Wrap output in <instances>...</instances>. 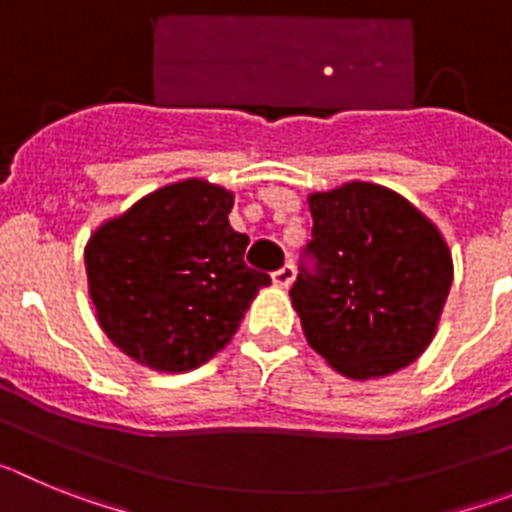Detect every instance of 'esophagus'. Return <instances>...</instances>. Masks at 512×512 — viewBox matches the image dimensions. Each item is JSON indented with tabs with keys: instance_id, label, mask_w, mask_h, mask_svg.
Here are the masks:
<instances>
[{
	"instance_id": "34e87169",
	"label": "esophagus",
	"mask_w": 512,
	"mask_h": 512,
	"mask_svg": "<svg viewBox=\"0 0 512 512\" xmlns=\"http://www.w3.org/2000/svg\"><path fill=\"white\" fill-rule=\"evenodd\" d=\"M271 279H274V284H277V287H289V284L295 282V266L284 264L282 269H277L274 274H271Z\"/></svg>"
}]
</instances>
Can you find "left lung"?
<instances>
[{
	"instance_id": "1",
	"label": "left lung",
	"mask_w": 512,
	"mask_h": 512,
	"mask_svg": "<svg viewBox=\"0 0 512 512\" xmlns=\"http://www.w3.org/2000/svg\"><path fill=\"white\" fill-rule=\"evenodd\" d=\"M310 212L289 289L307 343L351 379L408 366L431 343L454 279L441 233L400 194L366 182L312 194Z\"/></svg>"
}]
</instances>
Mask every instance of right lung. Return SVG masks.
Masks as SVG:
<instances>
[{
    "label": "right lung",
    "mask_w": 512,
    "mask_h": 512,
    "mask_svg": "<svg viewBox=\"0 0 512 512\" xmlns=\"http://www.w3.org/2000/svg\"><path fill=\"white\" fill-rule=\"evenodd\" d=\"M233 194L187 179L135 202L89 241L102 330L138 364L189 372L233 338L269 274L246 266L248 235L230 228Z\"/></svg>",
    "instance_id": "right-lung-1"
}]
</instances>
